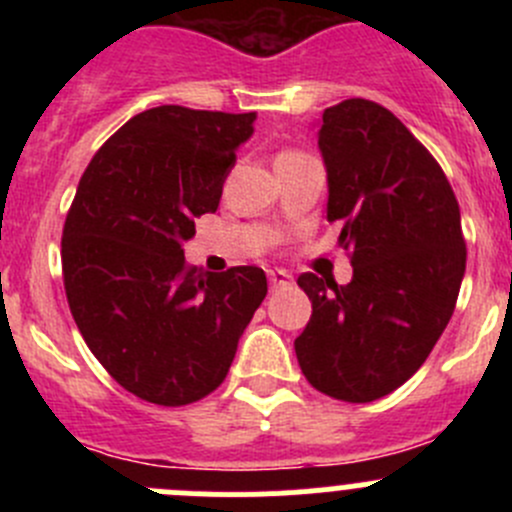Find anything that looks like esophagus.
I'll return each mask as SVG.
<instances>
[{
    "mask_svg": "<svg viewBox=\"0 0 512 512\" xmlns=\"http://www.w3.org/2000/svg\"><path fill=\"white\" fill-rule=\"evenodd\" d=\"M267 277H270L272 289L292 285V275H289V272H285V270H270V272H267Z\"/></svg>",
    "mask_w": 512,
    "mask_h": 512,
    "instance_id": "34e87169",
    "label": "esophagus"
}]
</instances>
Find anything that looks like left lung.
Masks as SVG:
<instances>
[{
    "mask_svg": "<svg viewBox=\"0 0 512 512\" xmlns=\"http://www.w3.org/2000/svg\"><path fill=\"white\" fill-rule=\"evenodd\" d=\"M327 220L352 250L349 285L304 272L312 317L294 339L309 384L366 404L416 374L466 275L458 200L441 165L384 106L349 98L317 121Z\"/></svg>",
    "mask_w": 512,
    "mask_h": 512,
    "instance_id": "obj_1",
    "label": "left lung"
}]
</instances>
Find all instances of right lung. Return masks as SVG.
Here are the masks:
<instances>
[{"label":"right lung","mask_w":512,"mask_h":512,"mask_svg":"<svg viewBox=\"0 0 512 512\" xmlns=\"http://www.w3.org/2000/svg\"><path fill=\"white\" fill-rule=\"evenodd\" d=\"M257 113L158 106L118 128L84 170L61 240L71 314L126 391L185 406L218 389L267 294L260 267L185 265Z\"/></svg>","instance_id":"right-lung-1"}]
</instances>
